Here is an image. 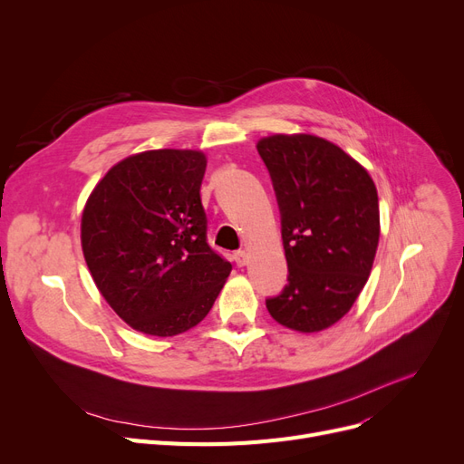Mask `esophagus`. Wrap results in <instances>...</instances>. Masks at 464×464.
I'll list each match as a JSON object with an SVG mask.
<instances>
[{"label":"esophagus","mask_w":464,"mask_h":464,"mask_svg":"<svg viewBox=\"0 0 464 464\" xmlns=\"http://www.w3.org/2000/svg\"><path fill=\"white\" fill-rule=\"evenodd\" d=\"M233 261L237 263V266H245L248 263V254L245 250H238L233 254Z\"/></svg>","instance_id":"obj_1"}]
</instances>
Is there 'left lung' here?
Masks as SVG:
<instances>
[{
	"label": "left lung",
	"instance_id": "left-lung-1",
	"mask_svg": "<svg viewBox=\"0 0 464 464\" xmlns=\"http://www.w3.org/2000/svg\"><path fill=\"white\" fill-rule=\"evenodd\" d=\"M280 208L287 284L265 304L301 333L331 327L367 284L380 238L372 179L336 144L314 135L257 142Z\"/></svg>",
	"mask_w": 464,
	"mask_h": 464
}]
</instances>
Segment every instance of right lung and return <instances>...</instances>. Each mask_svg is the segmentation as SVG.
<instances>
[{
    "mask_svg": "<svg viewBox=\"0 0 464 464\" xmlns=\"http://www.w3.org/2000/svg\"><path fill=\"white\" fill-rule=\"evenodd\" d=\"M198 150H150L116 163L82 212L92 278L133 329L173 336L210 312L231 273L207 240Z\"/></svg>",
    "mask_w": 464,
    "mask_h": 464,
    "instance_id": "1",
    "label": "right lung"
}]
</instances>
